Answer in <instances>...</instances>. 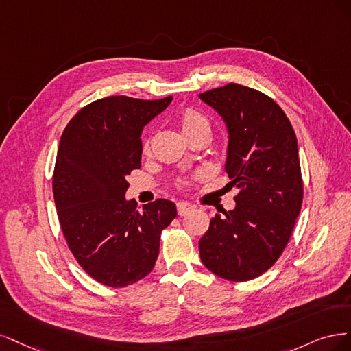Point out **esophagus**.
I'll return each mask as SVG.
<instances>
[{
    "label": "esophagus",
    "mask_w": 351,
    "mask_h": 351,
    "mask_svg": "<svg viewBox=\"0 0 351 351\" xmlns=\"http://www.w3.org/2000/svg\"><path fill=\"white\" fill-rule=\"evenodd\" d=\"M176 208H178L179 216H186V214H189L192 210H194V206L189 204L186 201H179L176 204Z\"/></svg>",
    "instance_id": "esophagus-1"
}]
</instances>
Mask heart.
<instances>
[{"label":"heart","mask_w":351,"mask_h":351,"mask_svg":"<svg viewBox=\"0 0 351 351\" xmlns=\"http://www.w3.org/2000/svg\"><path fill=\"white\" fill-rule=\"evenodd\" d=\"M180 127H182L185 135L197 131H207L210 132V121L206 115H202L199 110L194 108H186L184 109L182 114H180ZM144 152H149L150 149V140H144L143 144Z\"/></svg>","instance_id":"1"}]
</instances>
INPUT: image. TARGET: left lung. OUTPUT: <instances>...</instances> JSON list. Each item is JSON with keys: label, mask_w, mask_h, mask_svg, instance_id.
Wrapping results in <instances>:
<instances>
[{"label": "left lung", "mask_w": 351, "mask_h": 351, "mask_svg": "<svg viewBox=\"0 0 351 351\" xmlns=\"http://www.w3.org/2000/svg\"><path fill=\"white\" fill-rule=\"evenodd\" d=\"M229 132L226 172L239 188L236 207L216 214L199 239L211 273L247 281L285 251L303 199L296 134L282 109L255 88L229 83L199 95Z\"/></svg>", "instance_id": "left-lung-1"}]
</instances>
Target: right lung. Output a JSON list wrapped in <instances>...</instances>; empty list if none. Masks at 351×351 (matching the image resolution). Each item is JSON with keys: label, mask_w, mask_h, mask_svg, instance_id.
Listing matches in <instances>:
<instances>
[{"label": "right lung", "mask_w": 351, "mask_h": 351, "mask_svg": "<svg viewBox=\"0 0 351 351\" xmlns=\"http://www.w3.org/2000/svg\"><path fill=\"white\" fill-rule=\"evenodd\" d=\"M171 101L99 99L78 110L61 135L52 179L56 211L77 263L100 285L125 287L150 274L162 230L176 217L169 199L141 210L125 199L127 176L141 167V131Z\"/></svg>", "instance_id": "1"}]
</instances>
